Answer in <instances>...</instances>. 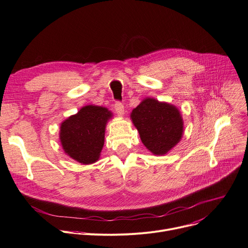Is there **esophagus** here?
I'll use <instances>...</instances> for the list:
<instances>
[{"label":"esophagus","instance_id":"esophagus-1","mask_svg":"<svg viewBox=\"0 0 248 248\" xmlns=\"http://www.w3.org/2000/svg\"><path fill=\"white\" fill-rule=\"evenodd\" d=\"M114 108H115L118 115H120V116L123 115V114H124V105L120 101L115 102V104H114Z\"/></svg>","mask_w":248,"mask_h":248}]
</instances>
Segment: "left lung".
<instances>
[{
	"label": "left lung",
	"mask_w": 248,
	"mask_h": 248,
	"mask_svg": "<svg viewBox=\"0 0 248 248\" xmlns=\"http://www.w3.org/2000/svg\"><path fill=\"white\" fill-rule=\"evenodd\" d=\"M131 118L143 144L154 155L166 154L182 138L181 113L170 104L147 98L133 109Z\"/></svg>",
	"instance_id": "obj_1"
}]
</instances>
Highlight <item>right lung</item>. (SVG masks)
I'll return each instance as SVG.
<instances>
[{
    "label": "right lung",
    "mask_w": 248,
    "mask_h": 248,
    "mask_svg": "<svg viewBox=\"0 0 248 248\" xmlns=\"http://www.w3.org/2000/svg\"><path fill=\"white\" fill-rule=\"evenodd\" d=\"M112 114L107 108L88 105L61 126V142L65 153L81 164L99 159L104 145L105 126Z\"/></svg>",
    "instance_id": "1"
}]
</instances>
